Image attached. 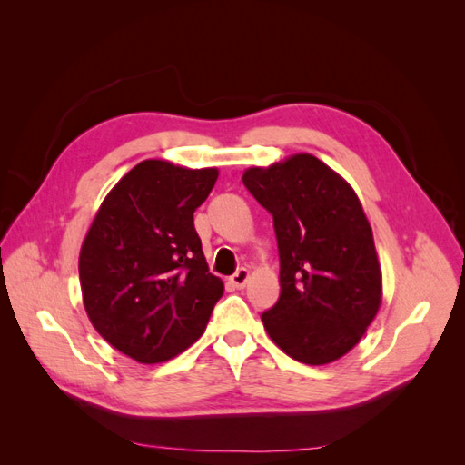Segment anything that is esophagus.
Returning <instances> with one entry per match:
<instances>
[{
	"instance_id": "1",
	"label": "esophagus",
	"mask_w": 465,
	"mask_h": 465,
	"mask_svg": "<svg viewBox=\"0 0 465 465\" xmlns=\"http://www.w3.org/2000/svg\"><path fill=\"white\" fill-rule=\"evenodd\" d=\"M248 279H250V272L246 270V267H241V270H238V272L231 277V283H232L236 289H244L246 283H248Z\"/></svg>"
}]
</instances>
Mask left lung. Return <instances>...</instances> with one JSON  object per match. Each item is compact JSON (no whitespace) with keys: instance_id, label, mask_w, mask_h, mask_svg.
Segmentation results:
<instances>
[{"instance_id":"1","label":"left lung","mask_w":465,"mask_h":465,"mask_svg":"<svg viewBox=\"0 0 465 465\" xmlns=\"http://www.w3.org/2000/svg\"><path fill=\"white\" fill-rule=\"evenodd\" d=\"M244 186L273 215L279 301L262 314L272 341L294 361L347 355L382 304L371 223L349 182L314 154L250 166Z\"/></svg>"}]
</instances>
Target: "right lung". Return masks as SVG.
I'll list each match as a JSON object with an SVG mask.
<instances>
[{
	"mask_svg": "<svg viewBox=\"0 0 465 465\" xmlns=\"http://www.w3.org/2000/svg\"><path fill=\"white\" fill-rule=\"evenodd\" d=\"M219 171L147 159L108 192L79 252L93 328L142 364L180 355L205 331L223 281L209 273L193 211Z\"/></svg>",
	"mask_w": 465,
	"mask_h": 465,
	"instance_id": "1",
	"label": "right lung"
}]
</instances>
